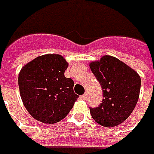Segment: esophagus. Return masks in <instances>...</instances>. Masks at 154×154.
Wrapping results in <instances>:
<instances>
[{
  "instance_id": "34e87169",
  "label": "esophagus",
  "mask_w": 154,
  "mask_h": 154,
  "mask_svg": "<svg viewBox=\"0 0 154 154\" xmlns=\"http://www.w3.org/2000/svg\"><path fill=\"white\" fill-rule=\"evenodd\" d=\"M87 97H88V94H87V93H85L83 95H81V99H82V100H85Z\"/></svg>"
}]
</instances>
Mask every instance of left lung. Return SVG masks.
<instances>
[{"mask_svg": "<svg viewBox=\"0 0 154 154\" xmlns=\"http://www.w3.org/2000/svg\"><path fill=\"white\" fill-rule=\"evenodd\" d=\"M89 66L103 92L102 103L90 107V113L102 127L118 126L134 109L140 96V77L127 64L110 55H104Z\"/></svg>", "mask_w": 154, "mask_h": 154, "instance_id": "1", "label": "left lung"}]
</instances>
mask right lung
<instances>
[{"instance_id": "1", "label": "right lung", "mask_w": 154, "mask_h": 154, "mask_svg": "<svg viewBox=\"0 0 154 154\" xmlns=\"http://www.w3.org/2000/svg\"><path fill=\"white\" fill-rule=\"evenodd\" d=\"M68 63L60 54L35 58L20 70L18 84L27 112L35 119L54 124L64 119L73 108L78 95L73 81L64 73Z\"/></svg>"}]
</instances>
